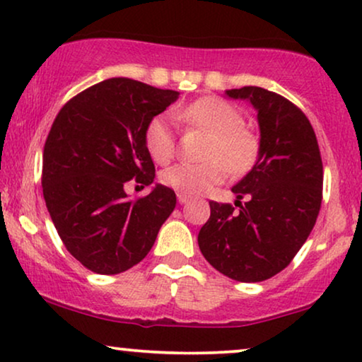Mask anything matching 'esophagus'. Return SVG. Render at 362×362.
I'll return each mask as SVG.
<instances>
[{
    "mask_svg": "<svg viewBox=\"0 0 362 362\" xmlns=\"http://www.w3.org/2000/svg\"><path fill=\"white\" fill-rule=\"evenodd\" d=\"M187 201H189V196L182 194V192H177V202H180V204H186Z\"/></svg>",
    "mask_w": 362,
    "mask_h": 362,
    "instance_id": "1",
    "label": "esophagus"
}]
</instances>
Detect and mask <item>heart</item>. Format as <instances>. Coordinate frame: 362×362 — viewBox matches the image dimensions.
Segmentation results:
<instances>
[{"instance_id": "b5f03b06", "label": "heart", "mask_w": 362, "mask_h": 362, "mask_svg": "<svg viewBox=\"0 0 362 362\" xmlns=\"http://www.w3.org/2000/svg\"><path fill=\"white\" fill-rule=\"evenodd\" d=\"M176 115L186 122L206 128L214 135L204 165L177 163L161 173L163 185L182 194H201L226 180L227 166L234 173L249 170L259 151L254 133L244 128V117L234 105L217 97H204L192 102ZM145 146L156 163L165 165L175 155L173 118L161 113L151 118L145 128Z\"/></svg>"}]
</instances>
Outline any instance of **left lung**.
<instances>
[{
    "mask_svg": "<svg viewBox=\"0 0 362 362\" xmlns=\"http://www.w3.org/2000/svg\"><path fill=\"white\" fill-rule=\"evenodd\" d=\"M226 95L255 108L259 155L232 187L239 212L209 202L211 217L197 244L221 274L254 284L284 270L308 239L321 206L323 163L313 127L286 98L252 86ZM240 199L247 202L242 205Z\"/></svg>",
    "mask_w": 362,
    "mask_h": 362,
    "instance_id": "left-lung-1",
    "label": "left lung"
}]
</instances>
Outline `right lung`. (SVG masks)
Wrapping results in <instances>:
<instances>
[{"label": "right lung", "instance_id": "obj_1", "mask_svg": "<svg viewBox=\"0 0 362 362\" xmlns=\"http://www.w3.org/2000/svg\"><path fill=\"white\" fill-rule=\"evenodd\" d=\"M180 97L127 77L88 87L57 113L42 153V194L66 249L88 270L122 274L145 259L176 207L156 185L130 201L127 181H155L145 128Z\"/></svg>", "mask_w": 362, "mask_h": 362}]
</instances>
